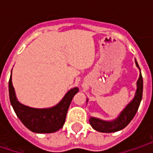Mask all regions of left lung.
Masks as SVG:
<instances>
[{
    "mask_svg": "<svg viewBox=\"0 0 153 153\" xmlns=\"http://www.w3.org/2000/svg\"><path fill=\"white\" fill-rule=\"evenodd\" d=\"M135 65L140 70V76L136 82L137 88L133 100L126 105V107L120 112L119 116L112 121H105L97 117H90L89 123L94 129L101 133H114L122 130L131 122L134 117L135 116L138 111L140 104L142 99L143 92V79L140 72V69L139 67L137 61L135 60ZM88 100H87V102Z\"/></svg>",
    "mask_w": 153,
    "mask_h": 153,
    "instance_id": "left-lung-1",
    "label": "left lung"
}]
</instances>
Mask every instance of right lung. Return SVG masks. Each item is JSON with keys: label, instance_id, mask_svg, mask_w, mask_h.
<instances>
[{"label": "right lung", "instance_id": "right-lung-1", "mask_svg": "<svg viewBox=\"0 0 153 153\" xmlns=\"http://www.w3.org/2000/svg\"><path fill=\"white\" fill-rule=\"evenodd\" d=\"M8 89L10 102L17 117L27 128L38 134L53 133L61 128L74 95L79 91L77 87L70 89L61 100L53 107L33 108L18 100L12 82V74L9 79Z\"/></svg>", "mask_w": 153, "mask_h": 153}]
</instances>
